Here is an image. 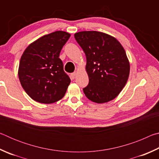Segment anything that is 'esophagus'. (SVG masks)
<instances>
[{
    "label": "esophagus",
    "instance_id": "esophagus-1",
    "mask_svg": "<svg viewBox=\"0 0 159 159\" xmlns=\"http://www.w3.org/2000/svg\"><path fill=\"white\" fill-rule=\"evenodd\" d=\"M76 72H74V73H72L71 74V78L72 79H74L75 78H76Z\"/></svg>",
    "mask_w": 159,
    "mask_h": 159
}]
</instances>
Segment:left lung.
<instances>
[{"instance_id":"left-lung-1","label":"left lung","mask_w":159,"mask_h":159,"mask_svg":"<svg viewBox=\"0 0 159 159\" xmlns=\"http://www.w3.org/2000/svg\"><path fill=\"white\" fill-rule=\"evenodd\" d=\"M86 56L85 69L89 83L85 96L102 104L116 98L130 74V63L124 48L114 37L102 32L85 31L74 34Z\"/></svg>"}]
</instances>
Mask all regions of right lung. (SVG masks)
<instances>
[{"instance_id": "add662e5", "label": "right lung", "mask_w": 159, "mask_h": 159, "mask_svg": "<svg viewBox=\"0 0 159 159\" xmlns=\"http://www.w3.org/2000/svg\"><path fill=\"white\" fill-rule=\"evenodd\" d=\"M70 34L57 31L32 43L21 55L18 76L21 86L31 99L51 104L63 98L71 83L59 57Z\"/></svg>"}]
</instances>
